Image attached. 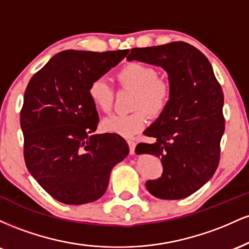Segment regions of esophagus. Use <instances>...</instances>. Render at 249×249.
I'll list each match as a JSON object with an SVG mask.
<instances>
[{
    "label": "esophagus",
    "mask_w": 249,
    "mask_h": 249,
    "mask_svg": "<svg viewBox=\"0 0 249 249\" xmlns=\"http://www.w3.org/2000/svg\"><path fill=\"white\" fill-rule=\"evenodd\" d=\"M127 144H128V147H130V153L133 154L134 153V150H136V142L133 141H127Z\"/></svg>",
    "instance_id": "34e87169"
}]
</instances>
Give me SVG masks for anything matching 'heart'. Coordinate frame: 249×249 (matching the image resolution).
Returning <instances> with one entry per match:
<instances>
[{"mask_svg": "<svg viewBox=\"0 0 249 249\" xmlns=\"http://www.w3.org/2000/svg\"><path fill=\"white\" fill-rule=\"evenodd\" d=\"M119 87L134 91L130 115H112L103 121V127L111 133L122 137H132L144 130L147 116L157 118L162 115L170 103L172 90L166 79L158 77V71L152 65L142 62H128L117 72ZM88 95L93 107L102 112H110L113 107L115 91L104 78H96L88 89Z\"/></svg>", "mask_w": 249, "mask_h": 249, "instance_id": "1", "label": "heart"}]
</instances>
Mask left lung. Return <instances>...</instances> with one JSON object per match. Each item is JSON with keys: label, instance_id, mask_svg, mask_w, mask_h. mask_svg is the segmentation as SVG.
<instances>
[{"label": "left lung", "instance_id": "1", "mask_svg": "<svg viewBox=\"0 0 249 249\" xmlns=\"http://www.w3.org/2000/svg\"><path fill=\"white\" fill-rule=\"evenodd\" d=\"M126 58L161 67L172 90L166 110L144 131L156 142L137 145L138 154H156L164 167L160 178L146 181L147 191L159 199L186 198L212 178L219 165L222 89L207 57L188 43L133 48Z\"/></svg>", "mask_w": 249, "mask_h": 249}]
</instances>
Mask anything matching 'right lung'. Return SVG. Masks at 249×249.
Listing matches in <instances>:
<instances>
[{"label":"right lung","mask_w":249,"mask_h":249,"mask_svg":"<svg viewBox=\"0 0 249 249\" xmlns=\"http://www.w3.org/2000/svg\"><path fill=\"white\" fill-rule=\"evenodd\" d=\"M128 50H65L31 77L24 92L21 128L28 171L53 199L83 205L107 191L115 165L128 154L116 133L92 134L98 113L88 95Z\"/></svg>","instance_id":"add662e5"}]
</instances>
